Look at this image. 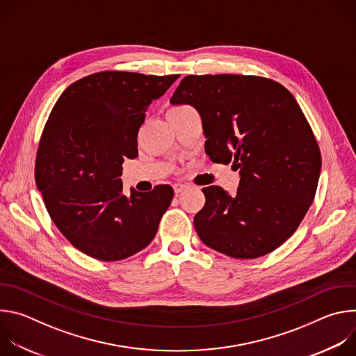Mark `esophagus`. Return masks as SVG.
Segmentation results:
<instances>
[{
	"label": "esophagus",
	"mask_w": 356,
	"mask_h": 356,
	"mask_svg": "<svg viewBox=\"0 0 356 356\" xmlns=\"http://www.w3.org/2000/svg\"><path fill=\"white\" fill-rule=\"evenodd\" d=\"M187 187H188L187 184H183V183H176V184L173 186V190H175V193H176V194H180V193H181V191H184Z\"/></svg>",
	"instance_id": "esophagus-1"
}]
</instances>
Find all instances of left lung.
I'll use <instances>...</instances> for the list:
<instances>
[{
    "mask_svg": "<svg viewBox=\"0 0 356 356\" xmlns=\"http://www.w3.org/2000/svg\"><path fill=\"white\" fill-rule=\"evenodd\" d=\"M170 103L193 106L206 154L241 170L235 195L202 188L206 204L194 217L200 239L238 259L277 249L307 214L321 170L317 139L293 94L261 76L190 74Z\"/></svg>",
    "mask_w": 356,
    "mask_h": 356,
    "instance_id": "left-lung-1",
    "label": "left lung"
}]
</instances>
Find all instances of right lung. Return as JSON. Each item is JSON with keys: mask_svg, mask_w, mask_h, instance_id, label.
<instances>
[{"mask_svg": "<svg viewBox=\"0 0 356 356\" xmlns=\"http://www.w3.org/2000/svg\"><path fill=\"white\" fill-rule=\"evenodd\" d=\"M179 74L106 70L70 84L40 135L35 180L63 236L86 255L122 261L155 238L173 188L122 194V163L138 156V132L152 99Z\"/></svg>", "mask_w": 356, "mask_h": 356, "instance_id": "add662e5", "label": "right lung"}]
</instances>
